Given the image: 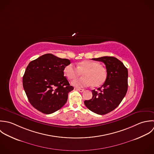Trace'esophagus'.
I'll return each mask as SVG.
<instances>
[{
    "instance_id": "esophagus-1",
    "label": "esophagus",
    "mask_w": 154,
    "mask_h": 154,
    "mask_svg": "<svg viewBox=\"0 0 154 154\" xmlns=\"http://www.w3.org/2000/svg\"><path fill=\"white\" fill-rule=\"evenodd\" d=\"M75 90H78V91H80V92H83V91H84V89H82V88H75Z\"/></svg>"
}]
</instances>
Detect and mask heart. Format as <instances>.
<instances>
[{"label": "heart", "mask_w": 154, "mask_h": 154, "mask_svg": "<svg viewBox=\"0 0 154 154\" xmlns=\"http://www.w3.org/2000/svg\"><path fill=\"white\" fill-rule=\"evenodd\" d=\"M63 71L70 80L75 79L82 74L84 78L72 82V84L77 87H86L91 84L94 87H98L102 85L107 78V69L100 63L93 60L82 61L76 67L69 64L64 67Z\"/></svg>", "instance_id": "heart-1"}]
</instances>
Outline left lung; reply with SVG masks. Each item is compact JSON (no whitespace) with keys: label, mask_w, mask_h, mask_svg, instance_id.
I'll return each mask as SVG.
<instances>
[{"label":"left lung","mask_w":154,"mask_h":154,"mask_svg":"<svg viewBox=\"0 0 154 154\" xmlns=\"http://www.w3.org/2000/svg\"><path fill=\"white\" fill-rule=\"evenodd\" d=\"M92 59L104 63L107 78L97 91H91L92 99L85 100L84 104L91 111L105 115L116 108L125 97L128 89V70L120 60L113 57Z\"/></svg>","instance_id":"left-lung-1"}]
</instances>
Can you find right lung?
<instances>
[{"instance_id": "right-lung-1", "label": "right lung", "mask_w": 154, "mask_h": 154, "mask_svg": "<svg viewBox=\"0 0 154 154\" xmlns=\"http://www.w3.org/2000/svg\"><path fill=\"white\" fill-rule=\"evenodd\" d=\"M70 64L66 58L44 54L30 61L23 77L24 90L30 103L45 114L61 109L73 90L64 76V67Z\"/></svg>"}]
</instances>
